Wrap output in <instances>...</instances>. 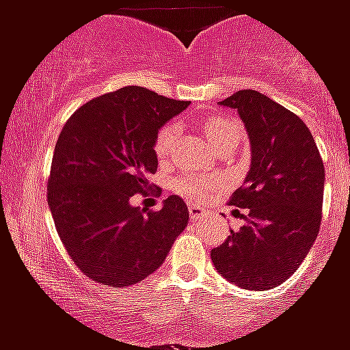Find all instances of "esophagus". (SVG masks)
<instances>
[{"label":"esophagus","instance_id":"esophagus-1","mask_svg":"<svg viewBox=\"0 0 350 350\" xmlns=\"http://www.w3.org/2000/svg\"><path fill=\"white\" fill-rule=\"evenodd\" d=\"M189 216H191V219L198 221V219H203L207 216V211L203 207H198V205H189Z\"/></svg>","mask_w":350,"mask_h":350}]
</instances>
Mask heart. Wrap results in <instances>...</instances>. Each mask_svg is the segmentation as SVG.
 Listing matches in <instances>:
<instances>
[{
    "instance_id": "b5f03b06",
    "label": "heart",
    "mask_w": 350,
    "mask_h": 350,
    "mask_svg": "<svg viewBox=\"0 0 350 350\" xmlns=\"http://www.w3.org/2000/svg\"><path fill=\"white\" fill-rule=\"evenodd\" d=\"M202 131L207 134V137L216 145H227V143H239L241 136H243V126L236 118L230 116H211L202 118L200 121ZM176 131L174 125H163L156 132L152 143V150L158 159H165L172 150L174 145ZM219 185V181L216 178H208V176H200V174H183L174 180V191L180 196L187 198L189 202H200L216 191V187Z\"/></svg>"
}]
</instances>
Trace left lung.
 <instances>
[{
	"instance_id": "obj_1",
	"label": "left lung",
	"mask_w": 350,
	"mask_h": 350,
	"mask_svg": "<svg viewBox=\"0 0 350 350\" xmlns=\"http://www.w3.org/2000/svg\"><path fill=\"white\" fill-rule=\"evenodd\" d=\"M250 137V169L229 203L247 208V224L211 250L214 269L249 291L287 282L314 243L321 225L325 169L309 126L258 90L234 92Z\"/></svg>"
}]
</instances>
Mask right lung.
<instances>
[{
    "label": "right lung",
    "instance_id": "add662e5",
    "mask_svg": "<svg viewBox=\"0 0 350 350\" xmlns=\"http://www.w3.org/2000/svg\"><path fill=\"white\" fill-rule=\"evenodd\" d=\"M189 107L145 87H123L81 105L63 125L46 200L70 260L92 282L129 287L152 274L187 227L189 211L169 196L159 211L132 207L152 191L154 136Z\"/></svg>",
    "mask_w": 350,
    "mask_h": 350
}]
</instances>
